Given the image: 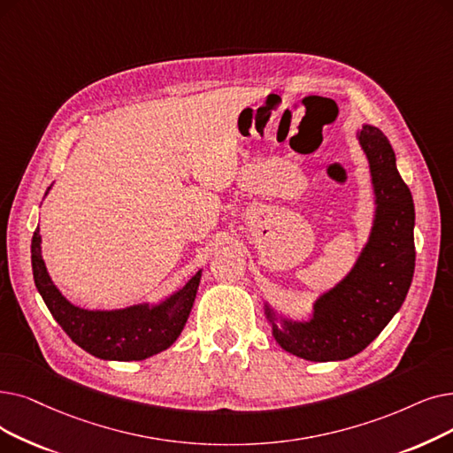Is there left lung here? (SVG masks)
Instances as JSON below:
<instances>
[{
  "label": "left lung",
  "mask_w": 453,
  "mask_h": 453,
  "mask_svg": "<svg viewBox=\"0 0 453 453\" xmlns=\"http://www.w3.org/2000/svg\"><path fill=\"white\" fill-rule=\"evenodd\" d=\"M373 194L376 220L370 241L346 278L314 303L309 322L283 320L265 305L275 341L307 361H342L357 356L402 307L415 273V203L396 168L387 136L372 126L359 131Z\"/></svg>",
  "instance_id": "8db88e82"
}]
</instances>
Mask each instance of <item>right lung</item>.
Listing matches in <instances>:
<instances>
[{"instance_id": "add662e5", "label": "right lung", "mask_w": 453, "mask_h": 453, "mask_svg": "<svg viewBox=\"0 0 453 453\" xmlns=\"http://www.w3.org/2000/svg\"><path fill=\"white\" fill-rule=\"evenodd\" d=\"M41 229L31 241L35 285L53 319L66 335L94 357L107 361H142L170 348L181 335L190 314L202 272L161 305H133L120 311H87L72 305L48 275L41 255Z\"/></svg>"}]
</instances>
